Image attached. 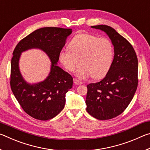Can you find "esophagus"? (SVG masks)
<instances>
[{
    "label": "esophagus",
    "mask_w": 150,
    "mask_h": 150,
    "mask_svg": "<svg viewBox=\"0 0 150 150\" xmlns=\"http://www.w3.org/2000/svg\"><path fill=\"white\" fill-rule=\"evenodd\" d=\"M74 83H75V84L76 85H82L83 84V83L81 82V81H79L77 79H74Z\"/></svg>",
    "instance_id": "34e87169"
}]
</instances>
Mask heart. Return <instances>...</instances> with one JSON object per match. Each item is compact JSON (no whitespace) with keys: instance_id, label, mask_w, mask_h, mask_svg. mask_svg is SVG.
I'll list each match as a JSON object with an SVG mask.
<instances>
[{"instance_id":"1","label":"heart","mask_w":150,"mask_h":150,"mask_svg":"<svg viewBox=\"0 0 150 150\" xmlns=\"http://www.w3.org/2000/svg\"><path fill=\"white\" fill-rule=\"evenodd\" d=\"M69 50H62L59 55L61 63L66 69L74 71L80 62L82 65L77 70L76 76L80 79L92 77L100 79L110 70L114 58V47L106 38L89 34H80L69 42Z\"/></svg>"}]
</instances>
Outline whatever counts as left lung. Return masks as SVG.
<instances>
[{
    "mask_svg": "<svg viewBox=\"0 0 150 150\" xmlns=\"http://www.w3.org/2000/svg\"><path fill=\"white\" fill-rule=\"evenodd\" d=\"M92 28L106 33L114 46L112 63L102 81L87 85V111L98 120L120 115L127 108L138 87V58L127 40L110 26L98 25Z\"/></svg>",
    "mask_w": 150,
    "mask_h": 150,
    "instance_id": "left-lung-1",
    "label": "left lung"
}]
</instances>
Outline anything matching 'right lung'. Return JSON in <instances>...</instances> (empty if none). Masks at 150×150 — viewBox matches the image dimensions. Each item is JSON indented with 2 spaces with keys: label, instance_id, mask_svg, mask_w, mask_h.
<instances>
[{
  "label": "right lung",
  "instance_id": "obj_1",
  "mask_svg": "<svg viewBox=\"0 0 150 150\" xmlns=\"http://www.w3.org/2000/svg\"><path fill=\"white\" fill-rule=\"evenodd\" d=\"M72 29L45 27L22 39L15 47L11 60V87L18 102L28 115L40 120L54 118L65 106V94L73 86L71 75L57 65L59 55ZM32 49L44 51L51 62L48 77L38 83L24 79L19 70L22 52Z\"/></svg>",
  "mask_w": 150,
  "mask_h": 150
}]
</instances>
